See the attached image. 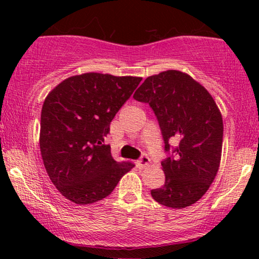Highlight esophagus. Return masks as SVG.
<instances>
[{"instance_id":"obj_1","label":"esophagus","mask_w":259,"mask_h":259,"mask_svg":"<svg viewBox=\"0 0 259 259\" xmlns=\"http://www.w3.org/2000/svg\"><path fill=\"white\" fill-rule=\"evenodd\" d=\"M148 164H150V158H148L147 155H141L139 160H138V165H139V167L141 168L146 167Z\"/></svg>"}]
</instances>
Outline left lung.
I'll return each mask as SVG.
<instances>
[{"label":"left lung","instance_id":"obj_1","mask_svg":"<svg viewBox=\"0 0 259 259\" xmlns=\"http://www.w3.org/2000/svg\"><path fill=\"white\" fill-rule=\"evenodd\" d=\"M133 98L153 109L168 153L161 161L165 184L152 190V197L167 207L190 206L208 190L221 164L224 130L213 98L175 69L148 76Z\"/></svg>","mask_w":259,"mask_h":259}]
</instances>
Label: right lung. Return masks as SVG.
I'll return each mask as SVG.
<instances>
[{
  "label": "right lung",
  "instance_id": "add662e5",
  "mask_svg": "<svg viewBox=\"0 0 259 259\" xmlns=\"http://www.w3.org/2000/svg\"><path fill=\"white\" fill-rule=\"evenodd\" d=\"M141 80L84 73L63 80L47 95L40 150L49 178L66 199L79 205L104 199L134 167L132 162L113 159L105 138Z\"/></svg>",
  "mask_w": 259,
  "mask_h": 259
}]
</instances>
